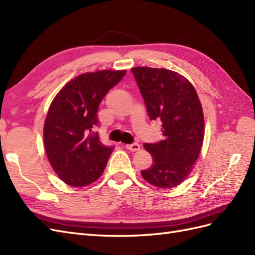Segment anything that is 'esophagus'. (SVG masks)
I'll use <instances>...</instances> for the list:
<instances>
[{"mask_svg": "<svg viewBox=\"0 0 255 255\" xmlns=\"http://www.w3.org/2000/svg\"><path fill=\"white\" fill-rule=\"evenodd\" d=\"M126 148L128 149V150H130V151H138L139 149H140V146L138 143H136V142H134V143H129V144H126Z\"/></svg>", "mask_w": 255, "mask_h": 255, "instance_id": "esophagus-1", "label": "esophagus"}]
</instances>
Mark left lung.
<instances>
[{
    "label": "left lung",
    "instance_id": "left-lung-1",
    "mask_svg": "<svg viewBox=\"0 0 255 255\" xmlns=\"http://www.w3.org/2000/svg\"><path fill=\"white\" fill-rule=\"evenodd\" d=\"M132 73L142 95L150 120L162 122L164 138L144 143L153 163L141 170L142 178L154 187L174 188L193 168L204 139V115L191 82L166 68L138 66Z\"/></svg>",
    "mask_w": 255,
    "mask_h": 255
}]
</instances>
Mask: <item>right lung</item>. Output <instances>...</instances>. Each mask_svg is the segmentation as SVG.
<instances>
[{
	"label": "right lung",
	"instance_id": "1",
	"mask_svg": "<svg viewBox=\"0 0 255 255\" xmlns=\"http://www.w3.org/2000/svg\"><path fill=\"white\" fill-rule=\"evenodd\" d=\"M126 71H98L75 77L53 99L44 126L45 150L53 170L71 187H86L104 171L114 146L100 140L98 109Z\"/></svg>",
	"mask_w": 255,
	"mask_h": 255
}]
</instances>
